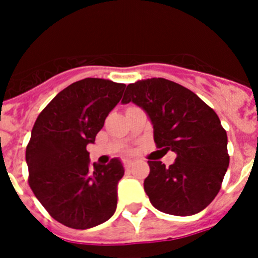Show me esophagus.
I'll return each instance as SVG.
<instances>
[{"label":"esophagus","mask_w":258,"mask_h":258,"mask_svg":"<svg viewBox=\"0 0 258 258\" xmlns=\"http://www.w3.org/2000/svg\"><path fill=\"white\" fill-rule=\"evenodd\" d=\"M123 166H124V168H126V170H130V168H131V166H132V161L128 160V158H126V160H123Z\"/></svg>","instance_id":"34e87169"}]
</instances>
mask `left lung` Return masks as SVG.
<instances>
[{
  "label": "left lung",
  "mask_w": 258,
  "mask_h": 258,
  "mask_svg": "<svg viewBox=\"0 0 258 258\" xmlns=\"http://www.w3.org/2000/svg\"><path fill=\"white\" fill-rule=\"evenodd\" d=\"M134 102L147 113L157 148L173 151L176 161L166 167L147 161L144 187L161 212L191 216L217 196L230 163L227 134L215 111L188 88L166 79L130 83L122 103Z\"/></svg>",
  "instance_id": "left-lung-1"
}]
</instances>
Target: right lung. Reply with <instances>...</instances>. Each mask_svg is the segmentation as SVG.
Returning <instances> with one entry per match:
<instances>
[{
	"label": "right lung",
	"mask_w": 258,
	"mask_h": 258,
	"mask_svg": "<svg viewBox=\"0 0 258 258\" xmlns=\"http://www.w3.org/2000/svg\"><path fill=\"white\" fill-rule=\"evenodd\" d=\"M124 87L103 79L77 81L57 93L33 124L26 148L28 183L49 215L67 227H95L116 211L123 166L112 158L91 168L86 146L95 142Z\"/></svg>",
	"instance_id": "1"
}]
</instances>
